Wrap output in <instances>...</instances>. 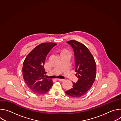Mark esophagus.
<instances>
[{"mask_svg":"<svg viewBox=\"0 0 121 121\" xmlns=\"http://www.w3.org/2000/svg\"><path fill=\"white\" fill-rule=\"evenodd\" d=\"M57 80L58 81H64V79H60V78H57Z\"/></svg>","mask_w":121,"mask_h":121,"instance_id":"34e87169","label":"esophagus"}]
</instances>
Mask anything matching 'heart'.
<instances>
[{"label":"heart","instance_id":"1","mask_svg":"<svg viewBox=\"0 0 121 121\" xmlns=\"http://www.w3.org/2000/svg\"><path fill=\"white\" fill-rule=\"evenodd\" d=\"M65 53H68V51H67V50H63V51L61 52V54H65Z\"/></svg>","mask_w":121,"mask_h":121}]
</instances>
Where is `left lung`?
<instances>
[{"label": "left lung", "instance_id": "8db88e82", "mask_svg": "<svg viewBox=\"0 0 121 121\" xmlns=\"http://www.w3.org/2000/svg\"><path fill=\"white\" fill-rule=\"evenodd\" d=\"M66 43L74 50L75 72L78 80L76 83L73 82L72 88L65 91V93L71 97H80L87 93L95 81L96 63L90 51L84 44L74 40Z\"/></svg>", "mask_w": 121, "mask_h": 121}]
</instances>
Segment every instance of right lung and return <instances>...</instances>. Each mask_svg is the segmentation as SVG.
<instances>
[{
	"instance_id": "obj_1",
	"label": "right lung",
	"mask_w": 121,
	"mask_h": 121,
	"mask_svg": "<svg viewBox=\"0 0 121 121\" xmlns=\"http://www.w3.org/2000/svg\"><path fill=\"white\" fill-rule=\"evenodd\" d=\"M56 44L42 43L34 48L24 61L22 73L24 80L29 88L34 93L47 92L53 85L52 80L44 77V68L46 57Z\"/></svg>"
}]
</instances>
